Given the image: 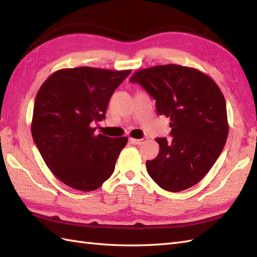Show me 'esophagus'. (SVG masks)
<instances>
[{
  "label": "esophagus",
  "instance_id": "esophagus-1",
  "mask_svg": "<svg viewBox=\"0 0 257 257\" xmlns=\"http://www.w3.org/2000/svg\"><path fill=\"white\" fill-rule=\"evenodd\" d=\"M147 140H148V138H142V139H134V138H130V139H129V141H130L131 143H134V145H138V146L142 145V143H145Z\"/></svg>",
  "mask_w": 257,
  "mask_h": 257
}]
</instances>
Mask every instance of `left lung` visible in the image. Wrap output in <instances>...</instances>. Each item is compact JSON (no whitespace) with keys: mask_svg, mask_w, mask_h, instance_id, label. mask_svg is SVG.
I'll return each mask as SVG.
<instances>
[{"mask_svg":"<svg viewBox=\"0 0 257 257\" xmlns=\"http://www.w3.org/2000/svg\"><path fill=\"white\" fill-rule=\"evenodd\" d=\"M129 81L139 83L156 99L158 114L171 119L173 139H156L160 151L147 161L149 175L168 192L194 186L212 168L228 138L221 89L199 70L177 64L139 70Z\"/></svg>","mask_w":257,"mask_h":257,"instance_id":"left-lung-1","label":"left lung"}]
</instances>
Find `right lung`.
<instances>
[{
	"label": "right lung",
	"instance_id": "right-lung-1",
	"mask_svg": "<svg viewBox=\"0 0 257 257\" xmlns=\"http://www.w3.org/2000/svg\"><path fill=\"white\" fill-rule=\"evenodd\" d=\"M131 70L91 67L52 73L36 95L32 135L45 163L69 187L97 189L115 170L127 137L95 135L112 93Z\"/></svg>",
	"mask_w": 257,
	"mask_h": 257
}]
</instances>
